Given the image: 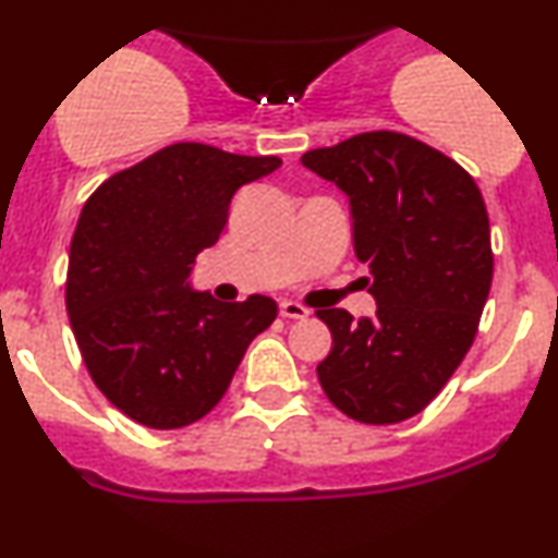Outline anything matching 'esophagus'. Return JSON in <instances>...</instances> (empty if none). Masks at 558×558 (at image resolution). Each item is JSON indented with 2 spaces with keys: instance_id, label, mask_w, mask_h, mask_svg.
<instances>
[{
  "instance_id": "1",
  "label": "esophagus",
  "mask_w": 558,
  "mask_h": 558,
  "mask_svg": "<svg viewBox=\"0 0 558 558\" xmlns=\"http://www.w3.org/2000/svg\"><path fill=\"white\" fill-rule=\"evenodd\" d=\"M280 317L286 319H306L310 317V310H306L304 304H299V301H280Z\"/></svg>"
}]
</instances>
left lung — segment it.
<instances>
[{"label": "left lung", "mask_w": 558, "mask_h": 558, "mask_svg": "<svg viewBox=\"0 0 558 558\" xmlns=\"http://www.w3.org/2000/svg\"><path fill=\"white\" fill-rule=\"evenodd\" d=\"M301 165L349 196L375 317L317 310L332 349L319 386L345 417L393 425L420 414L462 364L493 280L490 222L462 165L393 131L360 133Z\"/></svg>", "instance_id": "left-lung-1"}]
</instances>
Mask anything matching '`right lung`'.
I'll list each match as a JSON object with an SVG mask.
<instances>
[{
  "label": "right lung",
  "instance_id": "obj_1",
  "mask_svg": "<svg viewBox=\"0 0 558 558\" xmlns=\"http://www.w3.org/2000/svg\"><path fill=\"white\" fill-rule=\"evenodd\" d=\"M280 168L217 146H165L114 172L83 204L65 304L96 388L125 417L175 430L213 412L248 343L272 325L270 296L217 301L189 283L241 185Z\"/></svg>",
  "mask_w": 558,
  "mask_h": 558
}]
</instances>
